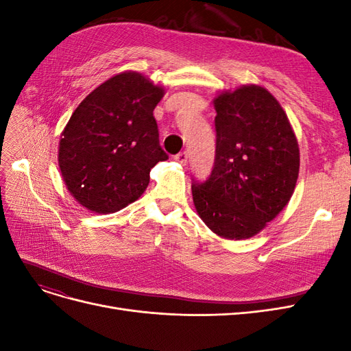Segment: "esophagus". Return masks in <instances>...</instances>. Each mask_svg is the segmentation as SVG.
<instances>
[{
  "label": "esophagus",
  "instance_id": "esophagus-1",
  "mask_svg": "<svg viewBox=\"0 0 351 351\" xmlns=\"http://www.w3.org/2000/svg\"><path fill=\"white\" fill-rule=\"evenodd\" d=\"M174 158H176V161H177V162H180L182 165H186V164H187V161H189V154H187L186 151H183V152L177 154Z\"/></svg>",
  "mask_w": 351,
  "mask_h": 351
}]
</instances>
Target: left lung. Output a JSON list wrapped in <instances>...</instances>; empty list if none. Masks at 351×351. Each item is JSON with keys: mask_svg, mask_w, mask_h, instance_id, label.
I'll list each match as a JSON object with an SVG mask.
<instances>
[{"mask_svg": "<svg viewBox=\"0 0 351 351\" xmlns=\"http://www.w3.org/2000/svg\"><path fill=\"white\" fill-rule=\"evenodd\" d=\"M215 161L204 183L193 180L195 208L219 237L250 239L289 204L300 152L280 102L258 84L214 99Z\"/></svg>", "mask_w": 351, "mask_h": 351, "instance_id": "left-lung-1", "label": "left lung"}]
</instances>
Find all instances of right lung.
<instances>
[{
    "mask_svg": "<svg viewBox=\"0 0 351 351\" xmlns=\"http://www.w3.org/2000/svg\"><path fill=\"white\" fill-rule=\"evenodd\" d=\"M164 88L136 71L115 74L84 98L61 134L58 165L71 196L98 214L137 200L168 159L154 117Z\"/></svg>",
    "mask_w": 351,
    "mask_h": 351,
    "instance_id": "1",
    "label": "right lung"
}]
</instances>
